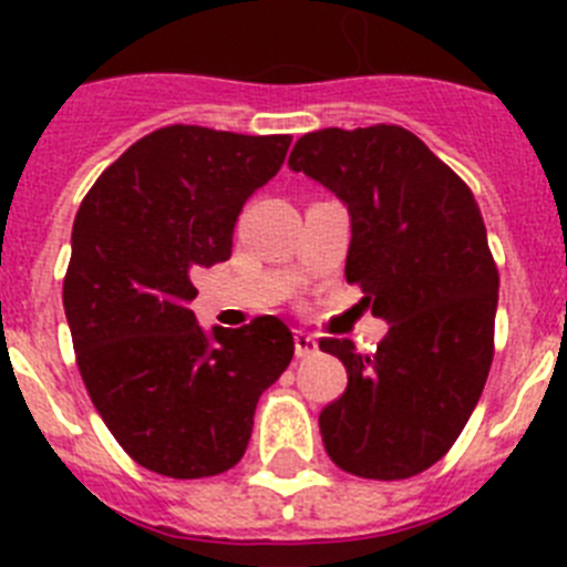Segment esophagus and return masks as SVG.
I'll list each match as a JSON object with an SVG mask.
<instances>
[{"label": "esophagus", "instance_id": "obj_1", "mask_svg": "<svg viewBox=\"0 0 567 567\" xmlns=\"http://www.w3.org/2000/svg\"><path fill=\"white\" fill-rule=\"evenodd\" d=\"M318 352V340L307 332H295V354L298 358H312Z\"/></svg>", "mask_w": 567, "mask_h": 567}]
</instances>
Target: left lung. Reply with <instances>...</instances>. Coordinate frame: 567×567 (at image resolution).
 I'll use <instances>...</instances> for the list:
<instances>
[{
    "instance_id": "obj_1",
    "label": "left lung",
    "mask_w": 567,
    "mask_h": 567,
    "mask_svg": "<svg viewBox=\"0 0 567 567\" xmlns=\"http://www.w3.org/2000/svg\"><path fill=\"white\" fill-rule=\"evenodd\" d=\"M289 169L352 218L346 280L389 323L374 354L323 338L349 385L320 412L334 465L365 480L432 468L468 423L494 358L499 275L465 182L398 124L298 138Z\"/></svg>"
}]
</instances>
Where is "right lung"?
Wrapping results in <instances>:
<instances>
[{"instance_id":"1","label":"right lung","mask_w":567,"mask_h":567,"mask_svg":"<svg viewBox=\"0 0 567 567\" xmlns=\"http://www.w3.org/2000/svg\"><path fill=\"white\" fill-rule=\"evenodd\" d=\"M289 142L169 124L124 150L79 207L62 292L79 372L110 434L155 474L233 468L258 398L292 360L275 315L207 334L189 309L193 278L233 255L240 207Z\"/></svg>"}]
</instances>
